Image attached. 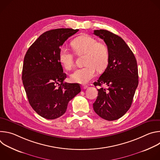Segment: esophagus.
Here are the masks:
<instances>
[{
	"mask_svg": "<svg viewBox=\"0 0 160 160\" xmlns=\"http://www.w3.org/2000/svg\"><path fill=\"white\" fill-rule=\"evenodd\" d=\"M87 87H88L87 85H82V89H86Z\"/></svg>",
	"mask_w": 160,
	"mask_h": 160,
	"instance_id": "esophagus-1",
	"label": "esophagus"
}]
</instances>
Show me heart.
<instances>
[{"label":"heart","instance_id":"1","mask_svg":"<svg viewBox=\"0 0 160 160\" xmlns=\"http://www.w3.org/2000/svg\"><path fill=\"white\" fill-rule=\"evenodd\" d=\"M75 51L78 54H86L85 66L77 69L71 75V80L75 83H86L96 75V69L99 72L104 70L108 66L109 51L108 45L88 35L77 37L72 42ZM59 60L67 70H72L74 65V56L66 47L59 51Z\"/></svg>","mask_w":160,"mask_h":160}]
</instances>
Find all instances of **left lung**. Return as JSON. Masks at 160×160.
<instances>
[{
	"label": "left lung",
	"instance_id": "1",
	"mask_svg": "<svg viewBox=\"0 0 160 160\" xmlns=\"http://www.w3.org/2000/svg\"><path fill=\"white\" fill-rule=\"evenodd\" d=\"M94 34L104 40L109 51L106 69L94 83L95 86L104 84L108 88L98 89L94 110L106 120H116L132 105L139 83L138 64L133 53L120 37L105 30H94Z\"/></svg>",
	"mask_w": 160,
	"mask_h": 160
}]
</instances>
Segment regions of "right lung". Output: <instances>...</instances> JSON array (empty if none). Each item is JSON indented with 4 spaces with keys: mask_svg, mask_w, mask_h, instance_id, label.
I'll return each mask as SVG.
<instances>
[{
    "mask_svg": "<svg viewBox=\"0 0 160 160\" xmlns=\"http://www.w3.org/2000/svg\"><path fill=\"white\" fill-rule=\"evenodd\" d=\"M79 30L58 28L42 33L28 49L22 66V80L30 104L42 117L54 120L66 112L68 102L81 91L78 83L63 81L59 51Z\"/></svg>",
    "mask_w": 160,
    "mask_h": 160,
    "instance_id": "obj_1",
    "label": "right lung"
}]
</instances>
